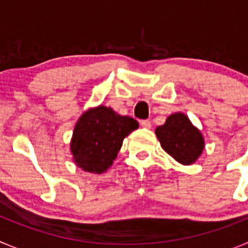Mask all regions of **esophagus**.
<instances>
[{
    "instance_id": "34e87169",
    "label": "esophagus",
    "mask_w": 248,
    "mask_h": 248,
    "mask_svg": "<svg viewBox=\"0 0 248 248\" xmlns=\"http://www.w3.org/2000/svg\"><path fill=\"white\" fill-rule=\"evenodd\" d=\"M140 125L143 126V128H145V129H150L151 128V122H150V120H141V122H140Z\"/></svg>"
}]
</instances>
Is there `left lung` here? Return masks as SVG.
<instances>
[{
    "label": "left lung",
    "instance_id": "left-lung-1",
    "mask_svg": "<svg viewBox=\"0 0 248 248\" xmlns=\"http://www.w3.org/2000/svg\"><path fill=\"white\" fill-rule=\"evenodd\" d=\"M155 134L161 148L183 165L196 163L205 148L201 131L180 111L169 115L163 125L155 129Z\"/></svg>",
    "mask_w": 248,
    "mask_h": 248
}]
</instances>
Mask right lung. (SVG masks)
Masks as SVG:
<instances>
[{
  "label": "right lung",
  "instance_id": "add662e5",
  "mask_svg": "<svg viewBox=\"0 0 248 248\" xmlns=\"http://www.w3.org/2000/svg\"><path fill=\"white\" fill-rule=\"evenodd\" d=\"M138 128L137 120L115 113L110 107L89 108L77 120L72 135L74 163L87 172L103 174L117 159L124 138Z\"/></svg>",
  "mask_w": 248,
  "mask_h": 248
}]
</instances>
